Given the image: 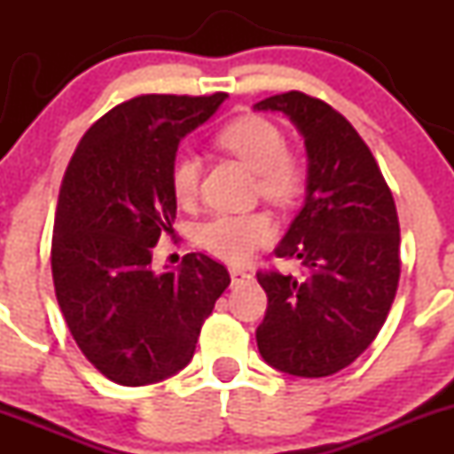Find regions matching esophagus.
Here are the masks:
<instances>
[{
  "label": "esophagus",
  "mask_w": 454,
  "mask_h": 454,
  "mask_svg": "<svg viewBox=\"0 0 454 454\" xmlns=\"http://www.w3.org/2000/svg\"><path fill=\"white\" fill-rule=\"evenodd\" d=\"M231 278L232 283H246L253 278V272H248V270L244 268H231Z\"/></svg>",
  "instance_id": "obj_1"
}]
</instances>
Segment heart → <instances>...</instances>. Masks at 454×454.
I'll return each mask as SVG.
<instances>
[{
    "mask_svg": "<svg viewBox=\"0 0 454 454\" xmlns=\"http://www.w3.org/2000/svg\"><path fill=\"white\" fill-rule=\"evenodd\" d=\"M215 142L253 168L261 198L283 208L301 200L308 184V168L294 151L286 149V136L272 121L254 114L239 116L217 131ZM200 171V158L193 151L182 149L173 155L168 184L177 204L189 206L198 198ZM272 237L274 222L263 210L217 213L195 231V241L201 250L232 263L248 261Z\"/></svg>",
    "mask_w": 454,
    "mask_h": 454,
    "instance_id": "1",
    "label": "heart"
}]
</instances>
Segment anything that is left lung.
Returning <instances> with one entry per match:
<instances>
[{
    "mask_svg": "<svg viewBox=\"0 0 454 454\" xmlns=\"http://www.w3.org/2000/svg\"><path fill=\"white\" fill-rule=\"evenodd\" d=\"M254 109L290 116L309 160L305 206L274 250L281 259H301L305 277L256 272L268 294L256 347L283 373L325 378L367 349L395 299L402 265L395 201L367 142L332 105L292 90Z\"/></svg>",
    "mask_w": 454,
    "mask_h": 454,
    "instance_id": "1",
    "label": "left lung"
}]
</instances>
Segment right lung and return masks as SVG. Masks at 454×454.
<instances>
[{
    "label": "right lung",
    "instance_id": "add662e5",
    "mask_svg": "<svg viewBox=\"0 0 454 454\" xmlns=\"http://www.w3.org/2000/svg\"><path fill=\"white\" fill-rule=\"evenodd\" d=\"M228 94H142L100 116L63 176L50 261L59 308L83 356L125 387L160 382L191 363L201 325L231 286L208 254L151 268L173 232L168 168L177 145Z\"/></svg>",
    "mask_w": 454,
    "mask_h": 454
}]
</instances>
